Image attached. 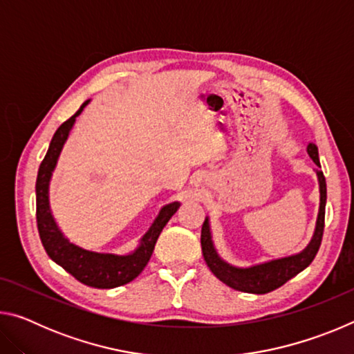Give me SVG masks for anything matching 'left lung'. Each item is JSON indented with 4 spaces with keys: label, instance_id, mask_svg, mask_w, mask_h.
Segmentation results:
<instances>
[{
    "label": "left lung",
    "instance_id": "8db88e82",
    "mask_svg": "<svg viewBox=\"0 0 354 354\" xmlns=\"http://www.w3.org/2000/svg\"><path fill=\"white\" fill-rule=\"evenodd\" d=\"M306 151L309 154V158L315 162V165L320 167L319 148H317L315 143L309 142ZM315 175L317 181H319L320 194L319 214H317L314 234L310 237L309 243L299 251V253L278 257V259L266 261L261 263H254V266L248 267L234 266V263L225 261L223 257L218 254L217 248H215L211 230V218H209L207 215L201 227V250L207 267L211 268V272L221 281V283H225L226 286H230L231 289L239 292L262 295V293H268L278 289V287H281L293 277H297L299 272H303L304 268L309 267V263L314 261L317 251L320 248L323 227H325L326 181L325 176H323V171L315 170Z\"/></svg>",
    "mask_w": 354,
    "mask_h": 354
}]
</instances>
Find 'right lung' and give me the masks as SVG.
Returning <instances> with one entry per match:
<instances>
[{"instance_id":"right-lung-1","label":"right lung","mask_w":354,"mask_h":354,"mask_svg":"<svg viewBox=\"0 0 354 354\" xmlns=\"http://www.w3.org/2000/svg\"><path fill=\"white\" fill-rule=\"evenodd\" d=\"M92 100L84 101L73 117L64 122L53 136L50 147L41 160L35 183V201H37V227L40 241L44 243L46 254L61 266L65 272L75 277L82 284L97 287V289H113V287L128 284L139 277L153 254L154 245L164 226L169 223L181 203L171 201L160 207L151 226L140 237L137 247L124 254L106 253V251H92L82 248L70 241L64 234L53 215L50 205V184L53 173L56 170L59 156H61L65 142L73 129L76 118L81 115L84 107Z\"/></svg>"}]
</instances>
